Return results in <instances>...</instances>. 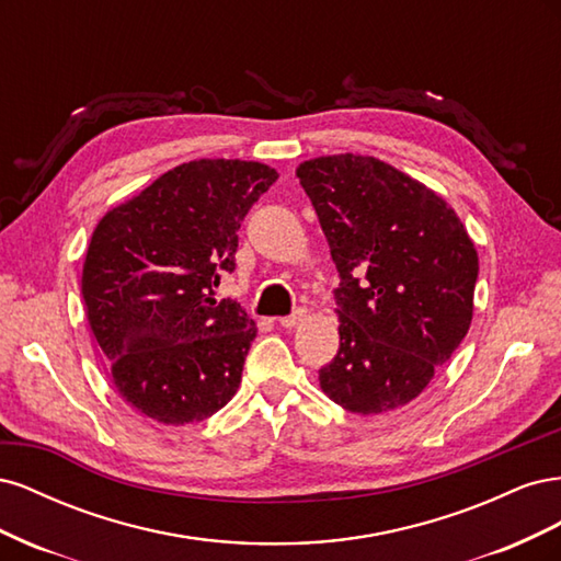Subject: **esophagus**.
<instances>
[{"instance_id":"1","label":"esophagus","mask_w":561,"mask_h":561,"mask_svg":"<svg viewBox=\"0 0 561 561\" xmlns=\"http://www.w3.org/2000/svg\"><path fill=\"white\" fill-rule=\"evenodd\" d=\"M304 318H307V311H301V309H299V311H295L293 316H283V318H278V325H280V328H297Z\"/></svg>"}]
</instances>
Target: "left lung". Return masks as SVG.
I'll list each match as a JSON object with an SVG mask.
<instances>
[{"instance_id": "obj_1", "label": "left lung", "mask_w": 561, "mask_h": 561, "mask_svg": "<svg viewBox=\"0 0 561 561\" xmlns=\"http://www.w3.org/2000/svg\"><path fill=\"white\" fill-rule=\"evenodd\" d=\"M297 178L342 278L322 393L363 416L400 410L468 334L478 250L443 196L375 157L309 159Z\"/></svg>"}]
</instances>
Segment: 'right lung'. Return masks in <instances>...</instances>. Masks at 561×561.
<instances>
[{"label":"right lung","mask_w":561,"mask_h":561,"mask_svg":"<svg viewBox=\"0 0 561 561\" xmlns=\"http://www.w3.org/2000/svg\"><path fill=\"white\" fill-rule=\"evenodd\" d=\"M276 180L257 161H190L93 229L81 295L118 396L142 416L206 421L239 390L257 325L215 287L236 266L243 217Z\"/></svg>","instance_id":"right-lung-1"}]
</instances>
